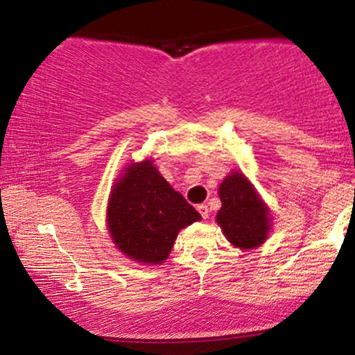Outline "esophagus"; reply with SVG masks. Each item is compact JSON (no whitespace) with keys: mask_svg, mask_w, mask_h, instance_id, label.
<instances>
[{"mask_svg":"<svg viewBox=\"0 0 355 355\" xmlns=\"http://www.w3.org/2000/svg\"><path fill=\"white\" fill-rule=\"evenodd\" d=\"M197 210L200 211L202 218H209V214H210V210H209V207L205 205V203H202V205H198V207H197Z\"/></svg>","mask_w":355,"mask_h":355,"instance_id":"1","label":"esophagus"}]
</instances>
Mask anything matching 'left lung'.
Returning a JSON list of instances; mask_svg holds the SVG:
<instances>
[{
  "instance_id": "obj_1",
  "label": "left lung",
  "mask_w": 355,
  "mask_h": 355,
  "mask_svg": "<svg viewBox=\"0 0 355 355\" xmlns=\"http://www.w3.org/2000/svg\"><path fill=\"white\" fill-rule=\"evenodd\" d=\"M222 207L215 222L235 248L254 250L266 242L272 229L270 209L242 172H230L218 187Z\"/></svg>"
}]
</instances>
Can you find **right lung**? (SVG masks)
Segmentation results:
<instances>
[{
	"mask_svg": "<svg viewBox=\"0 0 355 355\" xmlns=\"http://www.w3.org/2000/svg\"><path fill=\"white\" fill-rule=\"evenodd\" d=\"M198 220L200 214L162 177L152 158L126 165L110 190V239L140 266L164 263L178 232Z\"/></svg>",
	"mask_w": 355,
	"mask_h": 355,
	"instance_id": "add662e5",
	"label": "right lung"
}]
</instances>
